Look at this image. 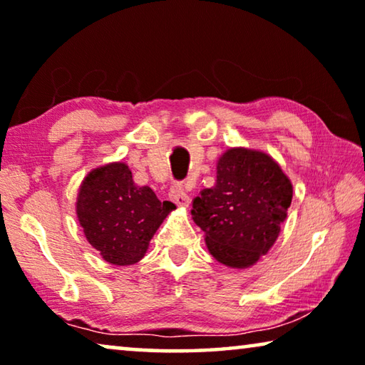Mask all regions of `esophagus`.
Returning a JSON list of instances; mask_svg holds the SVG:
<instances>
[{
    "label": "esophagus",
    "instance_id": "1",
    "mask_svg": "<svg viewBox=\"0 0 365 365\" xmlns=\"http://www.w3.org/2000/svg\"><path fill=\"white\" fill-rule=\"evenodd\" d=\"M170 199L175 202V204L181 205V207H187L189 202H190L187 189H186V186H184V184H175V186H171Z\"/></svg>",
    "mask_w": 365,
    "mask_h": 365
}]
</instances>
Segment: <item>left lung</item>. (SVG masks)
I'll return each mask as SVG.
<instances>
[{
	"label": "left lung",
	"mask_w": 365,
	"mask_h": 365,
	"mask_svg": "<svg viewBox=\"0 0 365 365\" xmlns=\"http://www.w3.org/2000/svg\"><path fill=\"white\" fill-rule=\"evenodd\" d=\"M292 202V184L271 156L228 150L217 165V182L192 202L194 222L222 264L248 267L277 240Z\"/></svg>",
	"instance_id": "8db88e82"
}]
</instances>
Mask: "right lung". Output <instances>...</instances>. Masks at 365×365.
Returning <instances> with one entry per match:
<instances>
[{
    "label": "right lung",
    "instance_id": "add662e5",
    "mask_svg": "<svg viewBox=\"0 0 365 365\" xmlns=\"http://www.w3.org/2000/svg\"><path fill=\"white\" fill-rule=\"evenodd\" d=\"M173 202H161L148 186H137L124 163L89 173L80 187L76 214L89 243L110 264H135Z\"/></svg>",
    "mask_w": 365,
    "mask_h": 365
}]
</instances>
